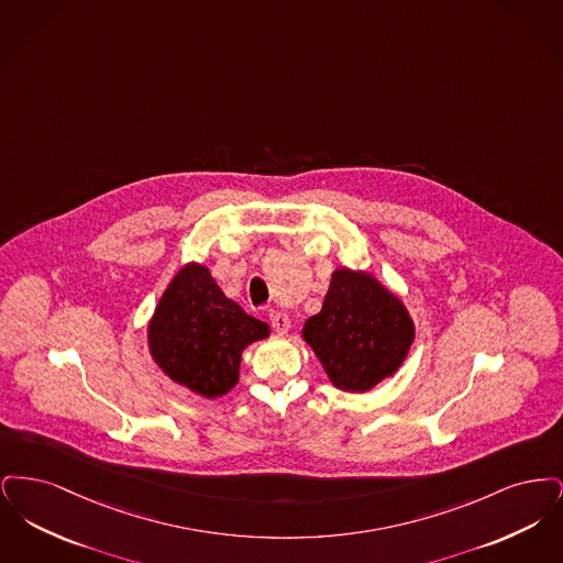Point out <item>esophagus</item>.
<instances>
[{
  "instance_id": "34e87169",
  "label": "esophagus",
  "mask_w": 563,
  "mask_h": 563,
  "mask_svg": "<svg viewBox=\"0 0 563 563\" xmlns=\"http://www.w3.org/2000/svg\"><path fill=\"white\" fill-rule=\"evenodd\" d=\"M269 322H272V329L280 335H285L291 329L289 317L285 312H278V310H269Z\"/></svg>"
}]
</instances>
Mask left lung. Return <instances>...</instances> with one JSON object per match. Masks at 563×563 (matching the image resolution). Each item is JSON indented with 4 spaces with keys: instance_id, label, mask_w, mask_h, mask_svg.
<instances>
[{
    "instance_id": "left-lung-1",
    "label": "left lung",
    "mask_w": 563,
    "mask_h": 563,
    "mask_svg": "<svg viewBox=\"0 0 563 563\" xmlns=\"http://www.w3.org/2000/svg\"><path fill=\"white\" fill-rule=\"evenodd\" d=\"M329 382L367 393L399 372L416 340L401 297L363 269L335 268L319 314L301 329Z\"/></svg>"
}]
</instances>
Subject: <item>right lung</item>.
<instances>
[{
    "label": "right lung",
    "instance_id": "add662e5",
    "mask_svg": "<svg viewBox=\"0 0 563 563\" xmlns=\"http://www.w3.org/2000/svg\"><path fill=\"white\" fill-rule=\"evenodd\" d=\"M266 338L268 322L246 314L196 262L173 276L147 322V349L162 374L205 399L228 395L244 349Z\"/></svg>",
    "mask_w": 563,
    "mask_h": 563
}]
</instances>
